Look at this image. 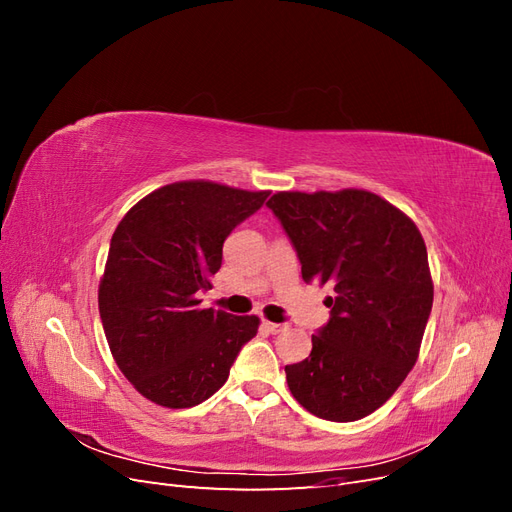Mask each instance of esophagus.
Instances as JSON below:
<instances>
[{
	"label": "esophagus",
	"mask_w": 512,
	"mask_h": 512,
	"mask_svg": "<svg viewBox=\"0 0 512 512\" xmlns=\"http://www.w3.org/2000/svg\"><path fill=\"white\" fill-rule=\"evenodd\" d=\"M262 327H265L269 333H282L288 329V324H277V322H269V320H262Z\"/></svg>",
	"instance_id": "34e87169"
}]
</instances>
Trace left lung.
I'll list each match as a JSON object with an SVG mask.
<instances>
[{
    "instance_id": "left-lung-1",
    "label": "left lung",
    "mask_w": 512,
    "mask_h": 512,
    "mask_svg": "<svg viewBox=\"0 0 512 512\" xmlns=\"http://www.w3.org/2000/svg\"><path fill=\"white\" fill-rule=\"evenodd\" d=\"M267 207L297 250L303 280L331 284V318L305 361L286 365L292 397L350 423L406 380L431 314L433 282L416 224L378 194L277 192Z\"/></svg>"
}]
</instances>
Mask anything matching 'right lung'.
<instances>
[{
    "label": "right lung",
    "mask_w": 512,
    "mask_h": 512,
    "mask_svg": "<svg viewBox=\"0 0 512 512\" xmlns=\"http://www.w3.org/2000/svg\"><path fill=\"white\" fill-rule=\"evenodd\" d=\"M267 196L179 181L138 200L115 228L100 318L121 374L153 404L192 408L209 399L258 333L256 316L203 309L198 292L220 271L226 237Z\"/></svg>",
    "instance_id": "1"
}]
</instances>
